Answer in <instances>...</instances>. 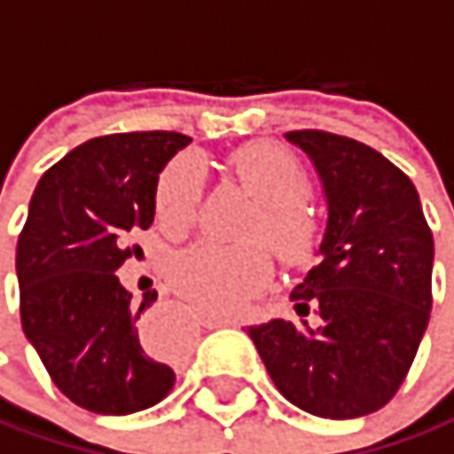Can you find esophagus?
<instances>
[{
    "label": "esophagus",
    "mask_w": 454,
    "mask_h": 454,
    "mask_svg": "<svg viewBox=\"0 0 454 454\" xmlns=\"http://www.w3.org/2000/svg\"><path fill=\"white\" fill-rule=\"evenodd\" d=\"M207 328H223L231 325V317H204ZM142 344L150 352H180L185 347V328H183V315L172 309H155L153 315L145 317L142 328Z\"/></svg>",
    "instance_id": "34e87169"
}]
</instances>
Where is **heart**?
Instances as JSON below:
<instances>
[{
  "instance_id": "1",
  "label": "heart",
  "mask_w": 454,
  "mask_h": 454,
  "mask_svg": "<svg viewBox=\"0 0 454 454\" xmlns=\"http://www.w3.org/2000/svg\"><path fill=\"white\" fill-rule=\"evenodd\" d=\"M239 183L258 199L250 234H263L287 263H301L317 245V217L307 201L309 177L299 158L274 142H250L231 155ZM204 172L183 155L160 172L155 212L169 231L180 234L196 217ZM271 274V250L261 239L242 245L201 242L169 263V282L209 315H234L261 294Z\"/></svg>"
}]
</instances>
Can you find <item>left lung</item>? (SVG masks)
Wrapping results in <instances>:
<instances>
[{
  "mask_svg": "<svg viewBox=\"0 0 454 454\" xmlns=\"http://www.w3.org/2000/svg\"><path fill=\"white\" fill-rule=\"evenodd\" d=\"M323 183L320 261L294 287V317L247 333L277 390L325 419L382 409L403 385L431 317L434 234L411 180L374 147L287 131Z\"/></svg>",
  "mask_w": 454,
  "mask_h": 454,
  "instance_id": "8db88e82",
  "label": "left lung"
}]
</instances>
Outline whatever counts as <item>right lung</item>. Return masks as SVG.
Masks as SVG:
<instances>
[{"mask_svg":"<svg viewBox=\"0 0 454 454\" xmlns=\"http://www.w3.org/2000/svg\"><path fill=\"white\" fill-rule=\"evenodd\" d=\"M191 137L131 131L96 137L51 167L28 201L15 271L20 325L53 385L96 414H131L164 401L175 372L142 344L137 307L118 269L155 215L158 175Z\"/></svg>","mask_w":454,"mask_h":454,"instance_id":"1","label":"right lung"}]
</instances>
